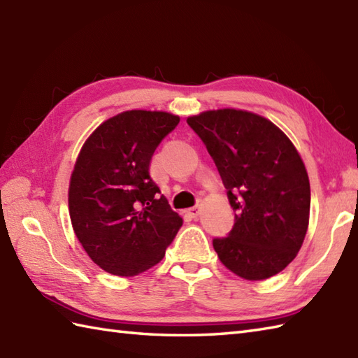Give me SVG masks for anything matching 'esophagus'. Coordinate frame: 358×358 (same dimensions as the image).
<instances>
[{
  "label": "esophagus",
  "mask_w": 358,
  "mask_h": 358,
  "mask_svg": "<svg viewBox=\"0 0 358 358\" xmlns=\"http://www.w3.org/2000/svg\"><path fill=\"white\" fill-rule=\"evenodd\" d=\"M186 214L191 217V218H196L200 215V208L199 206H195V208H189L187 210H186Z\"/></svg>",
  "instance_id": "esophagus-1"
}]
</instances>
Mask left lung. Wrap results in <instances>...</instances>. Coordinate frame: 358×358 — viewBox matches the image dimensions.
<instances>
[{
    "mask_svg": "<svg viewBox=\"0 0 358 358\" xmlns=\"http://www.w3.org/2000/svg\"><path fill=\"white\" fill-rule=\"evenodd\" d=\"M237 210L229 237L214 249L227 269L249 281L283 271L299 254L309 226L310 186L305 163L280 127L241 109L187 117Z\"/></svg>",
    "mask_w": 358,
    "mask_h": 358,
    "instance_id": "obj_1",
    "label": "left lung"
}]
</instances>
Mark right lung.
<instances>
[{"instance_id":"1","label":"right lung","mask_w":358,"mask_h":358,"mask_svg":"<svg viewBox=\"0 0 358 358\" xmlns=\"http://www.w3.org/2000/svg\"><path fill=\"white\" fill-rule=\"evenodd\" d=\"M180 117L124 110L89 135L69 183L73 232L95 264L134 277L163 260L183 224L149 175L150 159Z\"/></svg>"}]
</instances>
